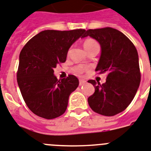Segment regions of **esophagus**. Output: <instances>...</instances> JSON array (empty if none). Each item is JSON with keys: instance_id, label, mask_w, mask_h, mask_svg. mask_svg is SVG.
<instances>
[{"instance_id": "1", "label": "esophagus", "mask_w": 151, "mask_h": 151, "mask_svg": "<svg viewBox=\"0 0 151 151\" xmlns=\"http://www.w3.org/2000/svg\"><path fill=\"white\" fill-rule=\"evenodd\" d=\"M85 83H86V81H84V80H79V85L80 86L83 85V84H84Z\"/></svg>"}]
</instances>
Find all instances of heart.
I'll list each match as a JSON object with an SVG mask.
<instances>
[{
    "label": "heart",
    "instance_id": "heart-1",
    "mask_svg": "<svg viewBox=\"0 0 151 151\" xmlns=\"http://www.w3.org/2000/svg\"><path fill=\"white\" fill-rule=\"evenodd\" d=\"M83 47L86 50V51L88 53L91 50H93L95 48L99 47L98 43L93 38H87L83 41ZM86 68L82 65H78L72 68V72L78 75H82L84 71H85Z\"/></svg>",
    "mask_w": 151,
    "mask_h": 151
}]
</instances>
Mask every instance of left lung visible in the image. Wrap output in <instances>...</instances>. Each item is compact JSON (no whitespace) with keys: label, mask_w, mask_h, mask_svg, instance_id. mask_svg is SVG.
Segmentation results:
<instances>
[{"label":"left lung","mask_w":151,"mask_h":151,"mask_svg":"<svg viewBox=\"0 0 151 151\" xmlns=\"http://www.w3.org/2000/svg\"><path fill=\"white\" fill-rule=\"evenodd\" d=\"M90 36L100 43L101 55L95 71L107 73L104 83L94 80V93L87 99L94 112L114 116L122 112L134 99L140 83V70L136 47L131 40L112 27L89 29L83 37Z\"/></svg>","instance_id":"obj_1"}]
</instances>
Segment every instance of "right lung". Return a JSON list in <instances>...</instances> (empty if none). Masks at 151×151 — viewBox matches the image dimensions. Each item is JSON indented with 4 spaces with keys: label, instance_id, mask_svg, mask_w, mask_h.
<instances>
[{
    "label": "right lung",
    "instance_id": "obj_1",
    "mask_svg": "<svg viewBox=\"0 0 151 151\" xmlns=\"http://www.w3.org/2000/svg\"><path fill=\"white\" fill-rule=\"evenodd\" d=\"M85 31L84 29L44 30L22 48L17 83L27 106L37 116L50 120L66 111L70 94L78 87L79 81L70 74L58 80L54 69L66 61L70 47Z\"/></svg>",
    "mask_w": 151,
    "mask_h": 151
}]
</instances>
